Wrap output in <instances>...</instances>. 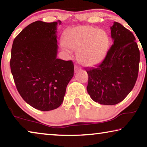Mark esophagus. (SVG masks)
<instances>
[{
	"mask_svg": "<svg viewBox=\"0 0 147 147\" xmlns=\"http://www.w3.org/2000/svg\"><path fill=\"white\" fill-rule=\"evenodd\" d=\"M80 69H81L78 66H77V65H75V66H74V71H75V72L78 71L80 70Z\"/></svg>",
	"mask_w": 147,
	"mask_h": 147,
	"instance_id": "34e87169",
	"label": "esophagus"
}]
</instances>
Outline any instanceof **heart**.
Segmentation results:
<instances>
[{
    "mask_svg": "<svg viewBox=\"0 0 147 147\" xmlns=\"http://www.w3.org/2000/svg\"><path fill=\"white\" fill-rule=\"evenodd\" d=\"M62 41L66 48L77 51V59L86 67L100 63L108 53L110 43L106 32L93 26L70 30L64 34Z\"/></svg>",
    "mask_w": 147,
    "mask_h": 147,
    "instance_id": "b5f03b06",
    "label": "heart"
}]
</instances>
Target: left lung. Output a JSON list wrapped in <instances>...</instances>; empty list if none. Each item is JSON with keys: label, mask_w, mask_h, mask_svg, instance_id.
<instances>
[{"label": "left lung", "mask_w": 147, "mask_h": 147, "mask_svg": "<svg viewBox=\"0 0 147 147\" xmlns=\"http://www.w3.org/2000/svg\"><path fill=\"white\" fill-rule=\"evenodd\" d=\"M113 44L104 60L95 67L86 69L87 91L96 102L115 105L132 90L138 76L140 53L134 34L121 24L110 27Z\"/></svg>", "instance_id": "8db88e82"}]
</instances>
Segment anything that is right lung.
<instances>
[{
  "instance_id": "1",
  "label": "right lung",
  "mask_w": 147,
  "mask_h": 147,
  "mask_svg": "<svg viewBox=\"0 0 147 147\" xmlns=\"http://www.w3.org/2000/svg\"><path fill=\"white\" fill-rule=\"evenodd\" d=\"M61 22H34L14 39L10 68L17 91L41 111L58 108L74 75L71 60L57 58V26Z\"/></svg>"
}]
</instances>
